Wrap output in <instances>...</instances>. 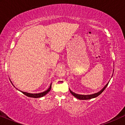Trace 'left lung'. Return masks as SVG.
Segmentation results:
<instances>
[{"instance_id": "left-lung-1", "label": "left lung", "mask_w": 125, "mask_h": 125, "mask_svg": "<svg viewBox=\"0 0 125 125\" xmlns=\"http://www.w3.org/2000/svg\"><path fill=\"white\" fill-rule=\"evenodd\" d=\"M109 83H107L106 85H105V86H104V88H103L102 90H101L100 92H97L96 93H94V94H90V95H81V94H76V93H74V92H73L72 91H71V90L69 89L70 90V92H71V93L72 94L73 96L76 97V98L79 99V100H90V99H92V98H95V97H98L99 95L101 94L102 92H104V90L106 88L107 85H108Z\"/></svg>"}]
</instances>
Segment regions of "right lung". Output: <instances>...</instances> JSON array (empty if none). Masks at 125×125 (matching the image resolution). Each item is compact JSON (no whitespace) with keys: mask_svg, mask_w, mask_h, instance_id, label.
Segmentation results:
<instances>
[{"mask_svg":"<svg viewBox=\"0 0 125 125\" xmlns=\"http://www.w3.org/2000/svg\"><path fill=\"white\" fill-rule=\"evenodd\" d=\"M51 86H52V83H51V85H50V86H49V88L47 90H45V91H44L43 92H42V93H35V94L29 93H27V92H22V91H21V90H19L21 92V93H23L24 94H25V95H27V96H28L29 97H32V98H39V97H43L45 95L47 94L48 93V92L51 90Z\"/></svg>","mask_w":125,"mask_h":125,"instance_id":"obj_1","label":"right lung"}]
</instances>
